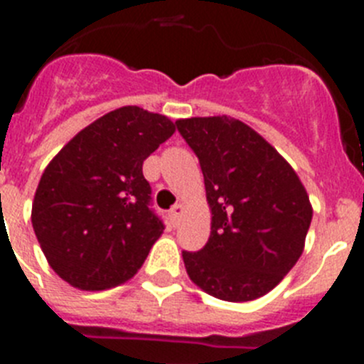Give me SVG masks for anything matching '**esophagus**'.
Masks as SVG:
<instances>
[{
  "mask_svg": "<svg viewBox=\"0 0 364 364\" xmlns=\"http://www.w3.org/2000/svg\"><path fill=\"white\" fill-rule=\"evenodd\" d=\"M182 213H184V205L182 204H175L171 208V211H169V217H171V222L173 224H178V220H180V217H182Z\"/></svg>",
  "mask_w": 364,
  "mask_h": 364,
  "instance_id": "34e87169",
  "label": "esophagus"
}]
</instances>
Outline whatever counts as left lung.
Masks as SVG:
<instances>
[{
  "instance_id": "8db88e82",
  "label": "left lung",
  "mask_w": 364,
  "mask_h": 364,
  "mask_svg": "<svg viewBox=\"0 0 364 364\" xmlns=\"http://www.w3.org/2000/svg\"><path fill=\"white\" fill-rule=\"evenodd\" d=\"M176 129L195 151L211 208L200 252H182L198 288L230 302L273 290L304 250L311 222L308 193L294 167L244 122L188 118Z\"/></svg>"
}]
</instances>
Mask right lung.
Returning <instances> with one entry per match:
<instances>
[{
    "instance_id": "obj_1",
    "label": "right lung",
    "mask_w": 364,
    "mask_h": 364,
    "mask_svg": "<svg viewBox=\"0 0 364 364\" xmlns=\"http://www.w3.org/2000/svg\"><path fill=\"white\" fill-rule=\"evenodd\" d=\"M173 133L164 114L125 105L87 125L45 167L32 228L63 281L107 290L140 269L164 231L142 166Z\"/></svg>"
}]
</instances>
